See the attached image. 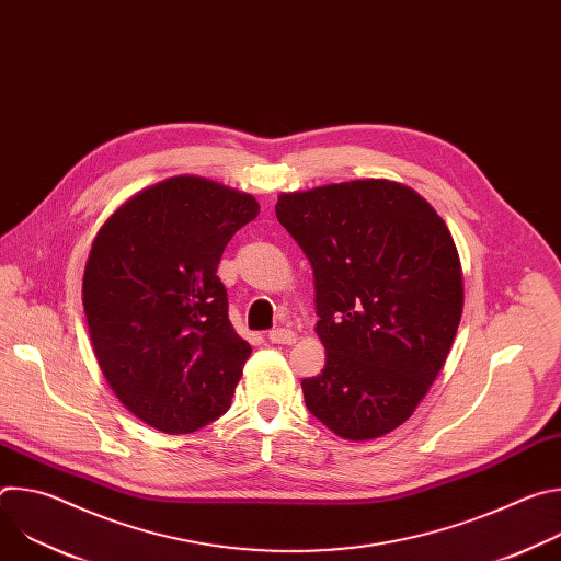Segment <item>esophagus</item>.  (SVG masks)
I'll list each match as a JSON object with an SVG mask.
<instances>
[{
  "instance_id": "34e87169",
  "label": "esophagus",
  "mask_w": 561,
  "mask_h": 561,
  "mask_svg": "<svg viewBox=\"0 0 561 561\" xmlns=\"http://www.w3.org/2000/svg\"><path fill=\"white\" fill-rule=\"evenodd\" d=\"M268 340L273 342V344H295V340H297V335L290 331V329H275V331H271L268 333Z\"/></svg>"
}]
</instances>
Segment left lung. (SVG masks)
<instances>
[{"mask_svg":"<svg viewBox=\"0 0 561 561\" xmlns=\"http://www.w3.org/2000/svg\"><path fill=\"white\" fill-rule=\"evenodd\" d=\"M275 213L310 260L327 348L324 370L301 379L306 409L353 442L394 431L442 370L461 319V266L444 219L386 180L284 193Z\"/></svg>","mask_w":561,"mask_h":561,"instance_id":"1","label":"left lung"}]
</instances>
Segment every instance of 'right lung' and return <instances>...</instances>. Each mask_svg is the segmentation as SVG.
<instances>
[{
  "mask_svg": "<svg viewBox=\"0 0 561 561\" xmlns=\"http://www.w3.org/2000/svg\"><path fill=\"white\" fill-rule=\"evenodd\" d=\"M260 204L171 178L119 206L84 271V312L104 377L148 426L184 435L228 411L251 346L228 319L217 266Z\"/></svg>",
  "mask_w": 561,
  "mask_h": 561,
  "instance_id": "add662e5",
  "label": "right lung"
}]
</instances>
